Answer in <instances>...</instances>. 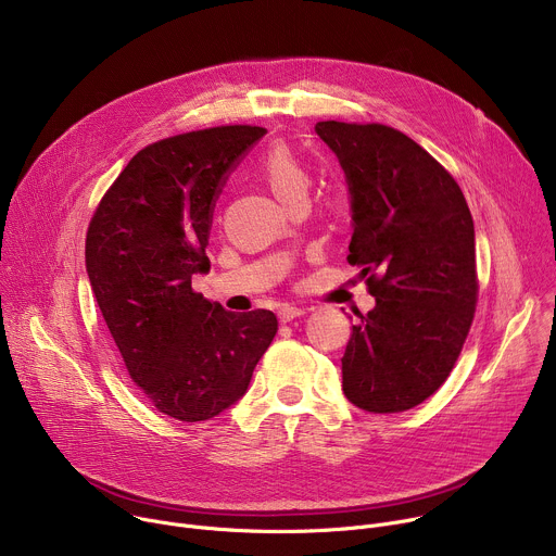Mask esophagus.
<instances>
[{
    "mask_svg": "<svg viewBox=\"0 0 556 556\" xmlns=\"http://www.w3.org/2000/svg\"><path fill=\"white\" fill-rule=\"evenodd\" d=\"M303 314H305V309H301V307L283 305V307L279 309V321H281V324H290V321L299 319V316H303Z\"/></svg>",
    "mask_w": 556,
    "mask_h": 556,
    "instance_id": "1",
    "label": "esophagus"
}]
</instances>
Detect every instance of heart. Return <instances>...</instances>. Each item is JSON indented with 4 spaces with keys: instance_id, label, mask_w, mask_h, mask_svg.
I'll use <instances>...</instances> for the list:
<instances>
[{
    "instance_id": "heart-1",
    "label": "heart",
    "mask_w": 556,
    "mask_h": 556,
    "mask_svg": "<svg viewBox=\"0 0 556 556\" xmlns=\"http://www.w3.org/2000/svg\"><path fill=\"white\" fill-rule=\"evenodd\" d=\"M257 169L281 202L290 204L294 200H303L305 189L309 185V174L290 147H270L260 157Z\"/></svg>"
}]
</instances>
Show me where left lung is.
<instances>
[{
  "mask_svg": "<svg viewBox=\"0 0 556 556\" xmlns=\"http://www.w3.org/2000/svg\"><path fill=\"white\" fill-rule=\"evenodd\" d=\"M352 195L348 262L376 307L352 326L343 393L369 414L414 409L448 378L478 305L475 228L455 178L407 134L321 121Z\"/></svg>",
  "mask_w": 556,
  "mask_h": 556,
  "instance_id": "obj_1",
  "label": "left lung"
}]
</instances>
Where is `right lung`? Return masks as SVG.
Segmentation results:
<instances>
[{
    "instance_id": "add662e5",
    "label": "right lung",
    "mask_w": 556,
    "mask_h": 556,
    "mask_svg": "<svg viewBox=\"0 0 556 556\" xmlns=\"http://www.w3.org/2000/svg\"><path fill=\"white\" fill-rule=\"evenodd\" d=\"M264 134L222 125L147 144L88 226V277L125 369L157 412L182 422L240 401L277 334L270 309L235 314L191 288L211 268L208 230L226 174Z\"/></svg>"
}]
</instances>
